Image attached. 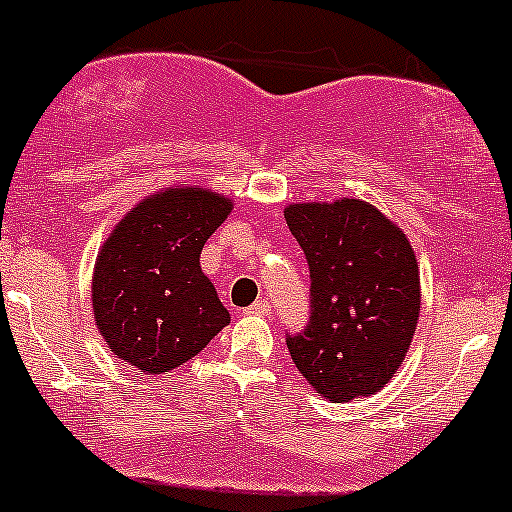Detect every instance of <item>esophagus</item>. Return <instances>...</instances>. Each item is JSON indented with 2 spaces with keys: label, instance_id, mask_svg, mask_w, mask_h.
Listing matches in <instances>:
<instances>
[{
  "label": "esophagus",
  "instance_id": "1",
  "mask_svg": "<svg viewBox=\"0 0 512 512\" xmlns=\"http://www.w3.org/2000/svg\"><path fill=\"white\" fill-rule=\"evenodd\" d=\"M244 314H256V317H268V314H271V304H268L266 300H258V302L251 304V307H246Z\"/></svg>",
  "mask_w": 512,
  "mask_h": 512
}]
</instances>
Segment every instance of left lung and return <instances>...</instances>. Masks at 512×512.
Masks as SVG:
<instances>
[{"label": "left lung", "mask_w": 512, "mask_h": 512, "mask_svg": "<svg viewBox=\"0 0 512 512\" xmlns=\"http://www.w3.org/2000/svg\"><path fill=\"white\" fill-rule=\"evenodd\" d=\"M285 222L309 266V319L285 333L292 363L329 401L375 394L404 363L421 309L413 249L363 200L302 203Z\"/></svg>", "instance_id": "left-lung-1"}]
</instances>
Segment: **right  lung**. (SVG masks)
Returning a JSON list of instances; mask_svg holds the SVG:
<instances>
[{"instance_id":"add662e5","label":"right lung","mask_w":512,"mask_h":512,"mask_svg":"<svg viewBox=\"0 0 512 512\" xmlns=\"http://www.w3.org/2000/svg\"><path fill=\"white\" fill-rule=\"evenodd\" d=\"M232 203L203 188H166L118 222L96 258L94 319L108 348L147 375L195 358L229 324L200 251Z\"/></svg>"}]
</instances>
